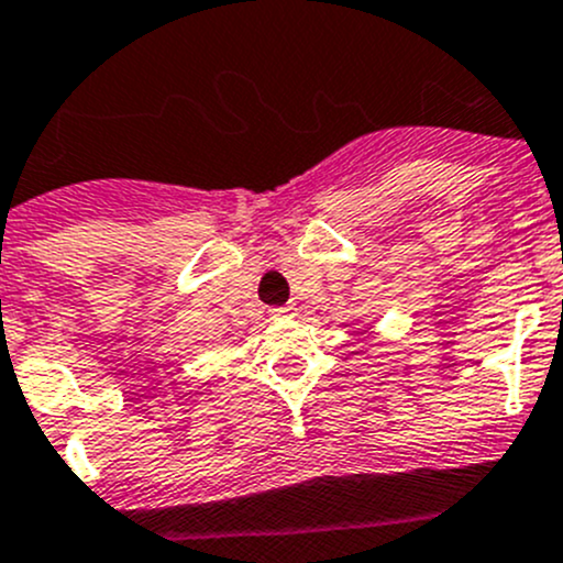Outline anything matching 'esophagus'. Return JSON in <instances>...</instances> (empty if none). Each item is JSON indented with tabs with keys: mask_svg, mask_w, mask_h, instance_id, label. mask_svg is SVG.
<instances>
[{
	"mask_svg": "<svg viewBox=\"0 0 563 563\" xmlns=\"http://www.w3.org/2000/svg\"><path fill=\"white\" fill-rule=\"evenodd\" d=\"M271 314L273 318H292V314H296V307H276L271 309Z\"/></svg>",
	"mask_w": 563,
	"mask_h": 563,
	"instance_id": "esophagus-1",
	"label": "esophagus"
}]
</instances>
